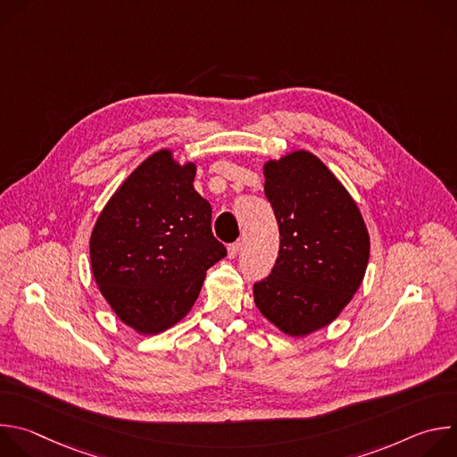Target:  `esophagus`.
<instances>
[{
    "label": "esophagus",
    "instance_id": "obj_1",
    "mask_svg": "<svg viewBox=\"0 0 457 457\" xmlns=\"http://www.w3.org/2000/svg\"><path fill=\"white\" fill-rule=\"evenodd\" d=\"M238 251H240V242H233V244L228 245V256L229 258H235L238 254Z\"/></svg>",
    "mask_w": 457,
    "mask_h": 457
}]
</instances>
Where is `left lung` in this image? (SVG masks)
Wrapping results in <instances>:
<instances>
[{"label": "left lung", "mask_w": 457, "mask_h": 457, "mask_svg": "<svg viewBox=\"0 0 457 457\" xmlns=\"http://www.w3.org/2000/svg\"><path fill=\"white\" fill-rule=\"evenodd\" d=\"M280 249L253 287L254 303L289 337L329 325L358 291L370 253L363 217L335 173L305 150L264 164Z\"/></svg>", "instance_id": "1"}]
</instances>
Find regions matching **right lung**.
I'll return each instance as SVG.
<instances>
[{
	"instance_id": "1",
	"label": "right lung",
	"mask_w": 457,
	"mask_h": 457,
	"mask_svg": "<svg viewBox=\"0 0 457 457\" xmlns=\"http://www.w3.org/2000/svg\"><path fill=\"white\" fill-rule=\"evenodd\" d=\"M195 162L171 150L141 162L103 208L90 237V264L101 295L139 335L180 321L206 271L226 256L212 233V206L195 191Z\"/></svg>"
}]
</instances>
